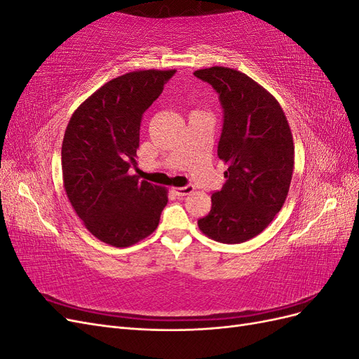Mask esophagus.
<instances>
[{
	"mask_svg": "<svg viewBox=\"0 0 359 359\" xmlns=\"http://www.w3.org/2000/svg\"><path fill=\"white\" fill-rule=\"evenodd\" d=\"M172 191L177 194V196H187V194L193 193L194 191V187L193 186H186V187H175L172 189Z\"/></svg>",
	"mask_w": 359,
	"mask_h": 359,
	"instance_id": "34e87169",
	"label": "esophagus"
}]
</instances>
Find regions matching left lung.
Listing matches in <instances>:
<instances>
[{"mask_svg":"<svg viewBox=\"0 0 359 359\" xmlns=\"http://www.w3.org/2000/svg\"><path fill=\"white\" fill-rule=\"evenodd\" d=\"M219 93L224 112L217 156L227 166L211 211L198 220L214 241L240 244L274 220L287 198L295 148L276 97L245 73L214 66L194 72Z\"/></svg>","mask_w":359,"mask_h":359,"instance_id":"left-lung-1","label":"left lung"}]
</instances>
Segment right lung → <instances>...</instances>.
Returning a JSON list of instances; mask_svg holds the SVG:
<instances>
[{
    "instance_id": "obj_1",
    "label": "right lung",
    "mask_w": 359,
    "mask_h": 359,
    "mask_svg": "<svg viewBox=\"0 0 359 359\" xmlns=\"http://www.w3.org/2000/svg\"><path fill=\"white\" fill-rule=\"evenodd\" d=\"M175 70H137L106 82L70 118L61 148L62 182L73 210L100 241L133 245L153 233L168 190L139 181L142 115Z\"/></svg>"
}]
</instances>
